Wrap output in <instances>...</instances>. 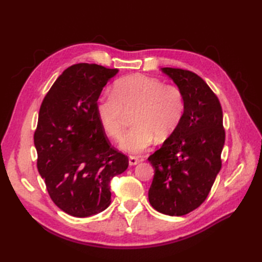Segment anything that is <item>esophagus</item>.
<instances>
[{"label":"esophagus","instance_id":"34e87169","mask_svg":"<svg viewBox=\"0 0 262 262\" xmlns=\"http://www.w3.org/2000/svg\"><path fill=\"white\" fill-rule=\"evenodd\" d=\"M141 162V160L139 157H137V156H129V164L131 165V166H134V165H137V164H139Z\"/></svg>","mask_w":262,"mask_h":262}]
</instances>
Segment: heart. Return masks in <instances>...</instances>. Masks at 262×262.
Masks as SVG:
<instances>
[{
    "label": "heart",
    "mask_w": 262,
    "mask_h": 262,
    "mask_svg": "<svg viewBox=\"0 0 262 262\" xmlns=\"http://www.w3.org/2000/svg\"><path fill=\"white\" fill-rule=\"evenodd\" d=\"M186 100L176 85L144 75H130L118 80L113 93H104L97 100L96 112L102 130L118 140L123 129L124 112L136 109L132 128L120 141V147L129 153H140L175 131L185 113Z\"/></svg>",
    "instance_id": "heart-1"
}]
</instances>
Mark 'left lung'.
Listing matches in <instances>:
<instances>
[{"label": "left lung", "instance_id": "8db88e82", "mask_svg": "<svg viewBox=\"0 0 262 262\" xmlns=\"http://www.w3.org/2000/svg\"><path fill=\"white\" fill-rule=\"evenodd\" d=\"M162 71L184 93L186 107L175 131L147 158L155 171L148 200L156 211L181 216L204 202L221 170L223 112L199 75L182 69Z\"/></svg>", "mask_w": 262, "mask_h": 262}]
</instances>
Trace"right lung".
<instances>
[{"label": "right lung", "instance_id": "right-lung-1", "mask_svg": "<svg viewBox=\"0 0 262 262\" xmlns=\"http://www.w3.org/2000/svg\"><path fill=\"white\" fill-rule=\"evenodd\" d=\"M117 69L78 63L63 71L45 96L34 143L37 168L51 200L75 217L109 207L110 180L129 166L112 146L96 112L99 95Z\"/></svg>", "mask_w": 262, "mask_h": 262}]
</instances>
